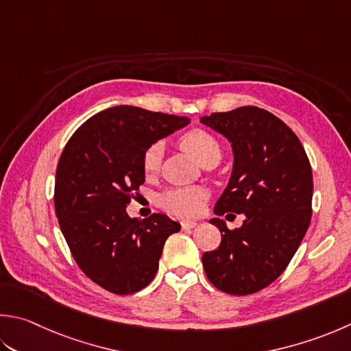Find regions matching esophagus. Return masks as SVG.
<instances>
[{
    "label": "esophagus",
    "instance_id": "obj_1",
    "mask_svg": "<svg viewBox=\"0 0 351 351\" xmlns=\"http://www.w3.org/2000/svg\"><path fill=\"white\" fill-rule=\"evenodd\" d=\"M197 225V221H191V219H185V221L181 222V226L185 230V228H195V226Z\"/></svg>",
    "mask_w": 351,
    "mask_h": 351
}]
</instances>
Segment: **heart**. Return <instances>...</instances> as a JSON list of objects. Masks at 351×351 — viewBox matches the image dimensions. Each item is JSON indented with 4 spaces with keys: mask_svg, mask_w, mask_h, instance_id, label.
Returning a JSON list of instances; mask_svg holds the SVG:
<instances>
[{
    "mask_svg": "<svg viewBox=\"0 0 351 351\" xmlns=\"http://www.w3.org/2000/svg\"><path fill=\"white\" fill-rule=\"evenodd\" d=\"M180 146L199 164L211 155H221V147H219L217 140L204 129H191L189 132L182 134L180 138ZM161 155L162 147L160 143L150 144V146L146 147L141 156V167L144 175L152 176L156 173L161 162ZM205 197H207V191L202 187H197V185L176 187L161 195L160 205L166 211L171 213V215L190 217L201 213Z\"/></svg>",
    "mask_w": 351,
    "mask_h": 351,
    "instance_id": "1",
    "label": "heart"
}]
</instances>
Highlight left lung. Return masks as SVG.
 <instances>
[{
  "instance_id": "obj_1",
  "label": "left lung",
  "mask_w": 351,
  "mask_h": 351,
  "mask_svg": "<svg viewBox=\"0 0 351 351\" xmlns=\"http://www.w3.org/2000/svg\"><path fill=\"white\" fill-rule=\"evenodd\" d=\"M201 121L225 135L234 152L230 182L215 213L245 215L234 230L211 219L222 240L217 250L204 252L205 274L222 292H258L286 269L311 223V162L293 130L262 108L213 112Z\"/></svg>"
}]
</instances>
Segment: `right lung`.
Here are the masks:
<instances>
[{
  "label": "right lung",
  "instance_id": "obj_1",
  "mask_svg": "<svg viewBox=\"0 0 351 351\" xmlns=\"http://www.w3.org/2000/svg\"><path fill=\"white\" fill-rule=\"evenodd\" d=\"M189 121L114 106L88 119L62 150L54 211L75 263L103 289L129 295L146 287L167 237L180 231L181 225L166 215L130 219L126 207L144 182V150Z\"/></svg>",
  "mask_w": 351,
  "mask_h": 351
}]
</instances>
